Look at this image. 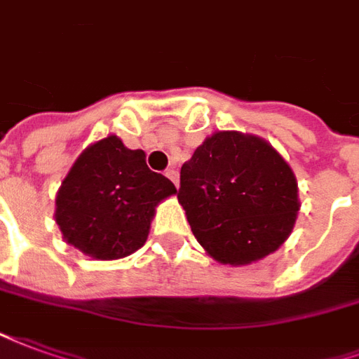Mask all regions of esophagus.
<instances>
[{
  "instance_id": "34e87169",
  "label": "esophagus",
  "mask_w": 359,
  "mask_h": 359,
  "mask_svg": "<svg viewBox=\"0 0 359 359\" xmlns=\"http://www.w3.org/2000/svg\"><path fill=\"white\" fill-rule=\"evenodd\" d=\"M166 176L170 177V180H172V182H174V185H180V174H177V170L176 168H170V170H166Z\"/></svg>"
}]
</instances>
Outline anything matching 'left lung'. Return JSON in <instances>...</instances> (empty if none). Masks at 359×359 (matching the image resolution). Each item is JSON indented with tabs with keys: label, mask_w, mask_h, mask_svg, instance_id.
<instances>
[{
	"label": "left lung",
	"mask_w": 359,
	"mask_h": 359,
	"mask_svg": "<svg viewBox=\"0 0 359 359\" xmlns=\"http://www.w3.org/2000/svg\"><path fill=\"white\" fill-rule=\"evenodd\" d=\"M177 201L191 231L222 264H250L283 245L294 226L297 180L276 149L255 135L206 137L180 172Z\"/></svg>",
	"instance_id": "obj_1"
}]
</instances>
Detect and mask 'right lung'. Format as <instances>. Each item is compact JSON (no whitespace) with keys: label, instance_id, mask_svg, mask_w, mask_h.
Wrapping results in <instances>:
<instances>
[{"label":"right lung","instance_id":"add662e5","mask_svg":"<svg viewBox=\"0 0 359 359\" xmlns=\"http://www.w3.org/2000/svg\"><path fill=\"white\" fill-rule=\"evenodd\" d=\"M176 193L149 170L141 149L109 135L83 151L57 193L55 219L62 237L83 255L116 260L147 241L154 206Z\"/></svg>","mask_w":359,"mask_h":359}]
</instances>
